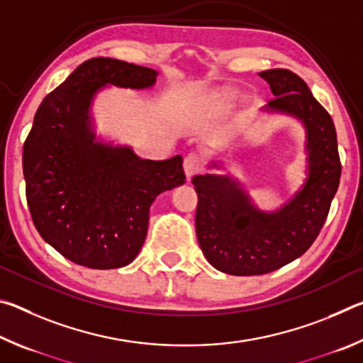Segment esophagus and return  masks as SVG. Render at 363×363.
Instances as JSON below:
<instances>
[{
	"label": "esophagus",
	"instance_id": "obj_1",
	"mask_svg": "<svg viewBox=\"0 0 363 363\" xmlns=\"http://www.w3.org/2000/svg\"><path fill=\"white\" fill-rule=\"evenodd\" d=\"M201 169V162L200 158L195 155V153H189V155L184 158V173H186L187 179H192L195 174H199Z\"/></svg>",
	"mask_w": 363,
	"mask_h": 363
}]
</instances>
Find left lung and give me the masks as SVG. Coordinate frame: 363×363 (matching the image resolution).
Masks as SVG:
<instances>
[{"instance_id": "8db88e82", "label": "left lung", "mask_w": 363, "mask_h": 363, "mask_svg": "<svg viewBox=\"0 0 363 363\" xmlns=\"http://www.w3.org/2000/svg\"><path fill=\"white\" fill-rule=\"evenodd\" d=\"M259 77L275 96L262 112L291 116L304 128L306 179L277 210L264 211L230 173L194 176L199 245L214 269L230 275H262L304 255L328 216L341 177L333 120L307 84L286 69ZM208 169H224V164L213 160Z\"/></svg>"}]
</instances>
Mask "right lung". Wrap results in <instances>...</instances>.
I'll return each mask as SVG.
<instances>
[{"label":"right lung","instance_id":"1","mask_svg":"<svg viewBox=\"0 0 363 363\" xmlns=\"http://www.w3.org/2000/svg\"><path fill=\"white\" fill-rule=\"evenodd\" d=\"M157 77L149 67L94 57L36 110L22 157L27 203L43 240L79 266L133 262L147 237L152 203L186 182L181 155L145 160L96 134L93 104L102 89H149Z\"/></svg>","mask_w":363,"mask_h":363}]
</instances>
